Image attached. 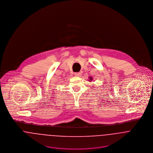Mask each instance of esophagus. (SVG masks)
I'll return each instance as SVG.
<instances>
[{
	"label": "esophagus",
	"mask_w": 153,
	"mask_h": 153,
	"mask_svg": "<svg viewBox=\"0 0 153 153\" xmlns=\"http://www.w3.org/2000/svg\"><path fill=\"white\" fill-rule=\"evenodd\" d=\"M81 73L80 72H75L74 73V75L75 76H79L80 75H81Z\"/></svg>",
	"instance_id": "1"
}]
</instances>
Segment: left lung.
Listing matches in <instances>:
<instances>
[{
  "label": "left lung",
  "mask_w": 153,
  "mask_h": 153,
  "mask_svg": "<svg viewBox=\"0 0 153 153\" xmlns=\"http://www.w3.org/2000/svg\"><path fill=\"white\" fill-rule=\"evenodd\" d=\"M89 79H90V80H89V81H92V77H89Z\"/></svg>",
  "instance_id": "1"
}]
</instances>
